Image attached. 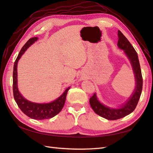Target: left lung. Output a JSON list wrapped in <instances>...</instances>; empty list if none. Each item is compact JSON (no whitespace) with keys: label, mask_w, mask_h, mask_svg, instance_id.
Instances as JSON below:
<instances>
[{"label":"left lung","mask_w":153,"mask_h":153,"mask_svg":"<svg viewBox=\"0 0 153 153\" xmlns=\"http://www.w3.org/2000/svg\"><path fill=\"white\" fill-rule=\"evenodd\" d=\"M118 38L117 46L119 48L124 50L131 62L135 77L136 85L131 96L126 101V103L119 108H110L101 104L97 98L96 93L91 97L89 103L94 112L100 116L108 120L119 119L131 114L136 108L142 90L143 80L137 53L128 39L120 30H118Z\"/></svg>","instance_id":"obj_1"}]
</instances>
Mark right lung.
I'll return each mask as SVG.
<instances>
[{"mask_svg":"<svg viewBox=\"0 0 153 153\" xmlns=\"http://www.w3.org/2000/svg\"><path fill=\"white\" fill-rule=\"evenodd\" d=\"M38 38H32L24 45L18 54L16 61L14 64L13 74V91L14 98L17 103L18 107L26 115L31 119L36 120H43L52 118L57 115L62 110L65 103L68 87L65 90L62 94L53 101L49 103H36L27 100L23 97L18 91L17 85V64L22 55L24 53L25 50L31 45L38 40Z\"/></svg>","mask_w":153,"mask_h":153,"instance_id":"1","label":"right lung"}]
</instances>
